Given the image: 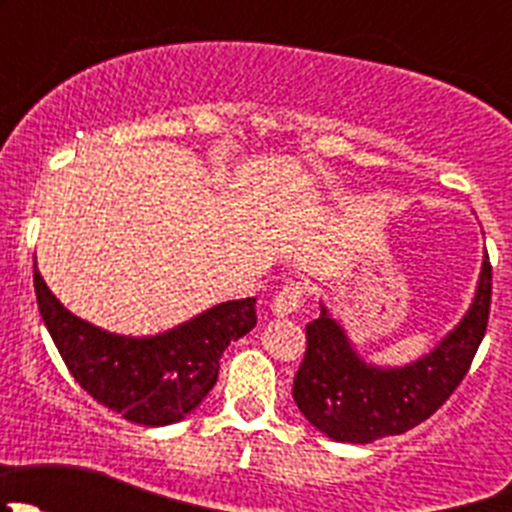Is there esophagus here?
I'll use <instances>...</instances> for the list:
<instances>
[{"mask_svg":"<svg viewBox=\"0 0 512 512\" xmlns=\"http://www.w3.org/2000/svg\"><path fill=\"white\" fill-rule=\"evenodd\" d=\"M304 302V287H299L297 282H289L275 294V302H272V314L275 317H289V314L297 312Z\"/></svg>","mask_w":512,"mask_h":512,"instance_id":"1","label":"esophagus"}]
</instances>
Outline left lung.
Masks as SVG:
<instances>
[{"mask_svg": "<svg viewBox=\"0 0 512 512\" xmlns=\"http://www.w3.org/2000/svg\"><path fill=\"white\" fill-rule=\"evenodd\" d=\"M490 312V262L483 252L471 304L433 349L401 366L364 359L327 304L307 327V354L294 376L302 416L339 443H374L426 421L456 391L483 342Z\"/></svg>", "mask_w": 512, "mask_h": 512, "instance_id": "obj_1", "label": "left lung"}]
</instances>
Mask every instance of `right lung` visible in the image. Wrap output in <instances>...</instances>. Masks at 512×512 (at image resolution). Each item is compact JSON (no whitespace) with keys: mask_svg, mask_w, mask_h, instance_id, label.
Wrapping results in <instances>:
<instances>
[{"mask_svg":"<svg viewBox=\"0 0 512 512\" xmlns=\"http://www.w3.org/2000/svg\"><path fill=\"white\" fill-rule=\"evenodd\" d=\"M41 319L84 391L141 426H168L193 414L218 381L227 344L257 324L255 297L230 299L188 322L146 337L116 334L76 317L51 294L34 260Z\"/></svg>","mask_w":512,"mask_h":512,"instance_id":"right-lung-1","label":"right lung"}]
</instances>
